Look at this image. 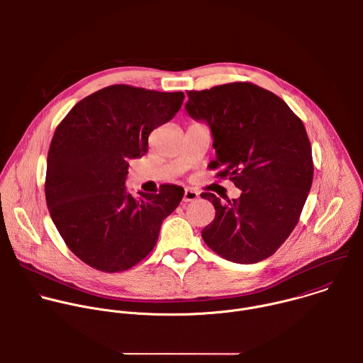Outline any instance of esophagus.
I'll list each match as a JSON object with an SVG mask.
<instances>
[{"mask_svg":"<svg viewBox=\"0 0 363 363\" xmlns=\"http://www.w3.org/2000/svg\"><path fill=\"white\" fill-rule=\"evenodd\" d=\"M198 196H199V195H198V192H196V191H194V189L188 188V189H185V192H184V198H182V201H184V202H191V201H195Z\"/></svg>","mask_w":363,"mask_h":363,"instance_id":"34e87169","label":"esophagus"}]
</instances>
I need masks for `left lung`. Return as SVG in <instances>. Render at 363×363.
I'll use <instances>...</instances> for the list:
<instances>
[{"mask_svg": "<svg viewBox=\"0 0 363 363\" xmlns=\"http://www.w3.org/2000/svg\"><path fill=\"white\" fill-rule=\"evenodd\" d=\"M195 121L208 123L217 157L211 169L228 177L241 195L223 202L211 192L214 221L201 235L233 263L252 264L273 255L298 223L313 181L312 146L303 122L274 93L248 82L188 91Z\"/></svg>", "mask_w": 363, "mask_h": 363, "instance_id": "left-lung-1", "label": "left lung"}]
</instances>
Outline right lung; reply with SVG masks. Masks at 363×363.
I'll use <instances>...</instances> for the list:
<instances>
[{
    "mask_svg": "<svg viewBox=\"0 0 363 363\" xmlns=\"http://www.w3.org/2000/svg\"><path fill=\"white\" fill-rule=\"evenodd\" d=\"M182 91L113 84L82 99L51 139L45 201L66 245L87 266L116 273L136 266L153 250L162 221L184 188L128 194L129 161L147 152L153 129L181 109Z\"/></svg>",
    "mask_w": 363,
    "mask_h": 363,
    "instance_id": "right-lung-1",
    "label": "right lung"
}]
</instances>
